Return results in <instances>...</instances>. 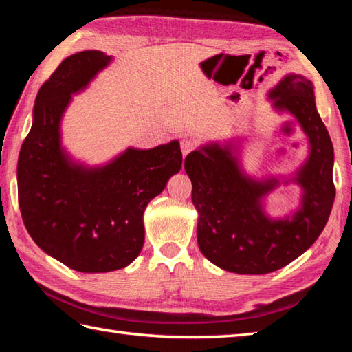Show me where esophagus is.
Instances as JSON below:
<instances>
[{
  "instance_id": "1",
  "label": "esophagus",
  "mask_w": 352,
  "mask_h": 352,
  "mask_svg": "<svg viewBox=\"0 0 352 352\" xmlns=\"http://www.w3.org/2000/svg\"><path fill=\"white\" fill-rule=\"evenodd\" d=\"M193 148H195V144H193L192 140H189V139H183V140H182V153H183V157H186L190 151H193Z\"/></svg>"
}]
</instances>
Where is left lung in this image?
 Masks as SVG:
<instances>
[{"label": "left lung", "instance_id": "left-lung-1", "mask_svg": "<svg viewBox=\"0 0 352 352\" xmlns=\"http://www.w3.org/2000/svg\"><path fill=\"white\" fill-rule=\"evenodd\" d=\"M271 96L276 107L286 109L300 121L311 145L309 162L298 177L304 189L302 207L294 218H266L258 201L276 183L245 178L228 146L207 145L184 160L192 201L199 213V250L228 272L258 275L289 265L315 243L333 208L334 151L316 110L311 81L289 74Z\"/></svg>", "mask_w": 352, "mask_h": 352}]
</instances>
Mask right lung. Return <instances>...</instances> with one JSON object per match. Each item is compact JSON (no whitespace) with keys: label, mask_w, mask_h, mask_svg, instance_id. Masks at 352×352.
<instances>
[{"label":"right lung","mask_w":352,"mask_h":352,"mask_svg":"<svg viewBox=\"0 0 352 352\" xmlns=\"http://www.w3.org/2000/svg\"><path fill=\"white\" fill-rule=\"evenodd\" d=\"M110 62L101 51L72 54L36 96L32 130L18 159V201L36 245L78 272H109L139 256L144 212L182 169L178 140L153 149H129L101 169L71 164L58 125L71 94Z\"/></svg>","instance_id":"1"}]
</instances>
